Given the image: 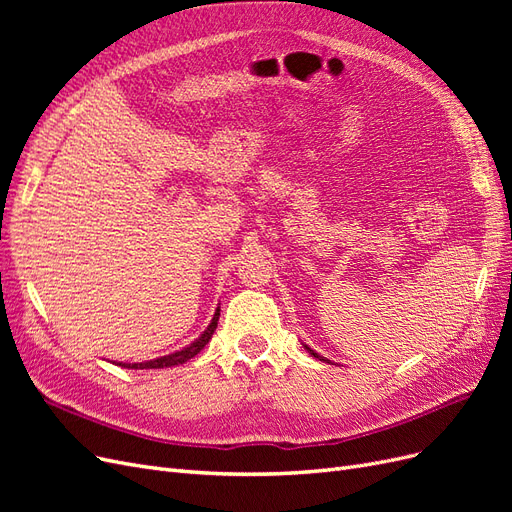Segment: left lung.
Here are the masks:
<instances>
[{
  "mask_svg": "<svg viewBox=\"0 0 512 512\" xmlns=\"http://www.w3.org/2000/svg\"><path fill=\"white\" fill-rule=\"evenodd\" d=\"M303 348H305V350H307L309 354H312V356H316V359H318V361H327V363H329V359H324V356H320L318 352H314V350H312V348H309V346H305V344H303Z\"/></svg>",
  "mask_w": 512,
  "mask_h": 512,
  "instance_id": "left-lung-1",
  "label": "left lung"
}]
</instances>
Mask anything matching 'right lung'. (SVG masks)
<instances>
[{
    "instance_id": "obj_1",
    "label": "right lung",
    "mask_w": 512,
    "mask_h": 512,
    "mask_svg": "<svg viewBox=\"0 0 512 512\" xmlns=\"http://www.w3.org/2000/svg\"><path fill=\"white\" fill-rule=\"evenodd\" d=\"M218 320H220V307L215 309V314H213V318L209 322V327L203 333H200V337H196L194 342L188 344L185 348L170 352L166 356H158V359H151V361H143V363H117V365L126 367V369H164V367L183 365L185 361H190L192 356H196L200 350H203L209 344L211 335L215 333V329H218Z\"/></svg>"
}]
</instances>
